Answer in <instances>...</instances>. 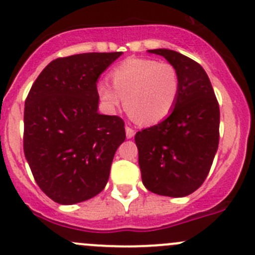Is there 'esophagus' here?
<instances>
[{
	"label": "esophagus",
	"instance_id": "esophagus-1",
	"mask_svg": "<svg viewBox=\"0 0 255 255\" xmlns=\"http://www.w3.org/2000/svg\"><path fill=\"white\" fill-rule=\"evenodd\" d=\"M125 131H126V137H128V139H131V137L135 135L134 129H132V128H130V126H128V125L125 126Z\"/></svg>",
	"mask_w": 255,
	"mask_h": 255
}]
</instances>
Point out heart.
I'll return each instance as SVG.
<instances>
[{
    "mask_svg": "<svg viewBox=\"0 0 255 255\" xmlns=\"http://www.w3.org/2000/svg\"><path fill=\"white\" fill-rule=\"evenodd\" d=\"M113 86L101 82L98 94L109 110L125 109L141 125H152L170 115L180 93L178 70L169 62L132 57L121 62L110 74Z\"/></svg>",
    "mask_w": 255,
    "mask_h": 255,
    "instance_id": "1",
    "label": "heart"
}]
</instances>
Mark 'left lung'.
I'll list each match as a JSON object with an SVG mask.
<instances>
[{
    "instance_id": "8db88e82",
    "label": "left lung",
    "mask_w": 255,
    "mask_h": 255,
    "mask_svg": "<svg viewBox=\"0 0 255 255\" xmlns=\"http://www.w3.org/2000/svg\"><path fill=\"white\" fill-rule=\"evenodd\" d=\"M176 67L180 93L170 115L135 135L142 184L159 195L181 198L202 186L219 145V104L207 72L166 48L149 50Z\"/></svg>"
}]
</instances>
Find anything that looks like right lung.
Listing matches in <instances>:
<instances>
[{"instance_id": "right-lung-1", "label": "right lung", "mask_w": 255, "mask_h": 255, "mask_svg": "<svg viewBox=\"0 0 255 255\" xmlns=\"http://www.w3.org/2000/svg\"><path fill=\"white\" fill-rule=\"evenodd\" d=\"M123 52H89L51 61L25 101L23 151L41 190L71 205L105 188L125 128L98 113L99 76Z\"/></svg>"}]
</instances>
